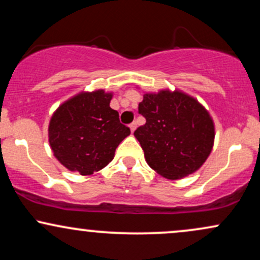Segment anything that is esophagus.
Masks as SVG:
<instances>
[{
    "instance_id": "obj_1",
    "label": "esophagus",
    "mask_w": 260,
    "mask_h": 260,
    "mask_svg": "<svg viewBox=\"0 0 260 260\" xmlns=\"http://www.w3.org/2000/svg\"><path fill=\"white\" fill-rule=\"evenodd\" d=\"M136 128H137V123L136 122H132V123L129 124V129H131V132H134V131H136Z\"/></svg>"
}]
</instances>
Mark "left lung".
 Masks as SVG:
<instances>
[{
	"instance_id": "8db88e82",
	"label": "left lung",
	"mask_w": 260,
	"mask_h": 260,
	"mask_svg": "<svg viewBox=\"0 0 260 260\" xmlns=\"http://www.w3.org/2000/svg\"><path fill=\"white\" fill-rule=\"evenodd\" d=\"M138 110L147 122L134 137L154 171L180 180L202 168L213 150L215 124L198 100L177 89H162L145 92Z\"/></svg>"
}]
</instances>
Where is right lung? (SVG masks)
Masks as SVG:
<instances>
[{"label":"right lung","instance_id":"obj_1","mask_svg":"<svg viewBox=\"0 0 260 260\" xmlns=\"http://www.w3.org/2000/svg\"><path fill=\"white\" fill-rule=\"evenodd\" d=\"M112 92L80 91L57 107L49 123V143L66 169L92 175L111 162L116 148L131 134L110 107Z\"/></svg>","mask_w":260,"mask_h":260}]
</instances>
